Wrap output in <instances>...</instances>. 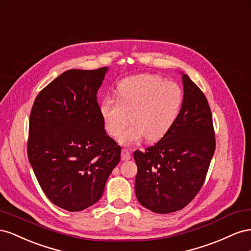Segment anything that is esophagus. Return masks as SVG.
Masks as SVG:
<instances>
[{"instance_id": "esophagus-1", "label": "esophagus", "mask_w": 251, "mask_h": 251, "mask_svg": "<svg viewBox=\"0 0 251 251\" xmlns=\"http://www.w3.org/2000/svg\"><path fill=\"white\" fill-rule=\"evenodd\" d=\"M121 157H122V160H123V161H128V160H130L131 155H130L129 151H128L127 149H123V150H122V152H121Z\"/></svg>"}]
</instances>
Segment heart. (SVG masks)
I'll use <instances>...</instances> for the list:
<instances>
[{"label": "heart", "instance_id": "heart-1", "mask_svg": "<svg viewBox=\"0 0 251 251\" xmlns=\"http://www.w3.org/2000/svg\"><path fill=\"white\" fill-rule=\"evenodd\" d=\"M183 99V91L176 83L154 75H134L118 84L116 100H103L100 114L111 137H119L131 118L132 125L119 138L121 145L131 146L144 138L148 143H156L176 124Z\"/></svg>", "mask_w": 251, "mask_h": 251}]
</instances>
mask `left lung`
<instances>
[{
    "mask_svg": "<svg viewBox=\"0 0 251 251\" xmlns=\"http://www.w3.org/2000/svg\"><path fill=\"white\" fill-rule=\"evenodd\" d=\"M184 99L176 124L165 138L142 152L134 190L138 201L156 213L188 205L204 184L216 149L210 107L198 86L182 74Z\"/></svg>",
    "mask_w": 251,
    "mask_h": 251,
    "instance_id": "left-lung-1",
    "label": "left lung"
}]
</instances>
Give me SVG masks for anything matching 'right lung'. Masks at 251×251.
Here are the masks:
<instances>
[{
    "instance_id": "add662e5",
    "label": "right lung",
    "mask_w": 251,
    "mask_h": 251,
    "mask_svg": "<svg viewBox=\"0 0 251 251\" xmlns=\"http://www.w3.org/2000/svg\"><path fill=\"white\" fill-rule=\"evenodd\" d=\"M107 71H65L40 92L31 109L28 160L46 197L68 211L96 204L121 159L97 101Z\"/></svg>"
}]
</instances>
